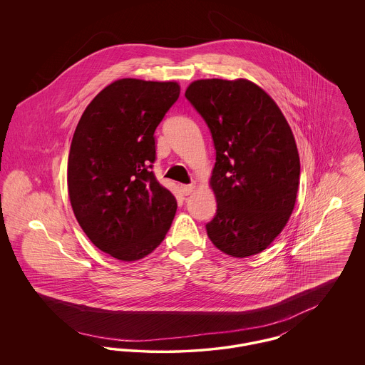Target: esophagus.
Here are the masks:
<instances>
[{
	"label": "esophagus",
	"instance_id": "1",
	"mask_svg": "<svg viewBox=\"0 0 365 365\" xmlns=\"http://www.w3.org/2000/svg\"><path fill=\"white\" fill-rule=\"evenodd\" d=\"M180 190H182L185 195H189L191 191L194 190V185H182Z\"/></svg>",
	"mask_w": 365,
	"mask_h": 365
}]
</instances>
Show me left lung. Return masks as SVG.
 <instances>
[{"label":"left lung","mask_w":365,"mask_h":365,"mask_svg":"<svg viewBox=\"0 0 365 365\" xmlns=\"http://www.w3.org/2000/svg\"><path fill=\"white\" fill-rule=\"evenodd\" d=\"M212 134L210 186L217 209L207 223L212 243L231 257L267 249L294 209L299 156L275 101L250 81L201 79L185 93Z\"/></svg>","instance_id":"obj_1"}]
</instances>
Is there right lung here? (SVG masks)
Instances as JSON below:
<instances>
[{"label":"right lung","instance_id":"add662e5","mask_svg":"<svg viewBox=\"0 0 365 365\" xmlns=\"http://www.w3.org/2000/svg\"><path fill=\"white\" fill-rule=\"evenodd\" d=\"M179 93L176 82L116 81L87 105L73 133L71 205L88 240L118 260L152 253L174 220V194L152 168L155 131Z\"/></svg>","mask_w":365,"mask_h":365}]
</instances>
